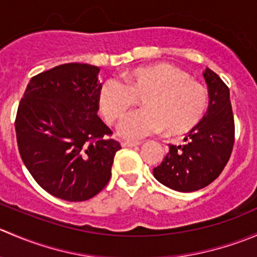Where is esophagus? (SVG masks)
I'll list each match as a JSON object with an SVG mask.
<instances>
[{
  "label": "esophagus",
  "mask_w": 257,
  "mask_h": 257,
  "mask_svg": "<svg viewBox=\"0 0 257 257\" xmlns=\"http://www.w3.org/2000/svg\"><path fill=\"white\" fill-rule=\"evenodd\" d=\"M141 144L139 142H121V147L123 148H133V147H138Z\"/></svg>",
  "instance_id": "1"
}]
</instances>
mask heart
I'll return each mask as SVG.
<instances>
[{
    "label": "heart",
    "mask_w": 257,
    "mask_h": 257,
    "mask_svg": "<svg viewBox=\"0 0 257 257\" xmlns=\"http://www.w3.org/2000/svg\"><path fill=\"white\" fill-rule=\"evenodd\" d=\"M121 84L107 79L98 90V105L109 124L120 120L142 99L144 109L119 124V134L141 139L162 133L179 137L193 131L208 108V90L185 71L167 62L126 71Z\"/></svg>",
    "instance_id": "obj_1"
}]
</instances>
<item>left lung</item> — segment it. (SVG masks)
I'll return each instance as SVG.
<instances>
[{"instance_id":"8db88e82","label":"left lung","mask_w":257,"mask_h":257,"mask_svg":"<svg viewBox=\"0 0 257 257\" xmlns=\"http://www.w3.org/2000/svg\"><path fill=\"white\" fill-rule=\"evenodd\" d=\"M208 84L209 108L200 123L184 141L169 145V153L153 174L173 190L190 193L215 180L227 164L234 147L235 124L230 90L211 69L203 73Z\"/></svg>"}]
</instances>
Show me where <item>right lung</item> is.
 <instances>
[{
	"mask_svg": "<svg viewBox=\"0 0 257 257\" xmlns=\"http://www.w3.org/2000/svg\"><path fill=\"white\" fill-rule=\"evenodd\" d=\"M99 68L66 63L32 77L18 105L22 162L41 188L67 201H84L110 179L120 144L98 116Z\"/></svg>",
	"mask_w": 257,
	"mask_h": 257,
	"instance_id": "right-lung-1",
	"label": "right lung"
}]
</instances>
